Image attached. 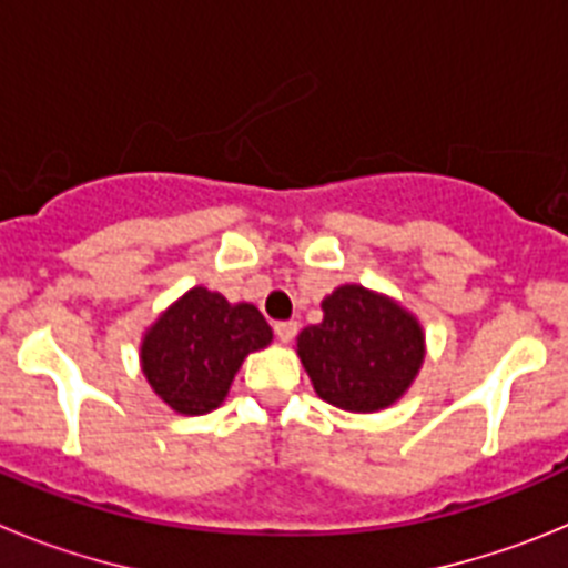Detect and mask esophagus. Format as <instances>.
Returning <instances> with one entry per match:
<instances>
[{"mask_svg": "<svg viewBox=\"0 0 568 568\" xmlns=\"http://www.w3.org/2000/svg\"><path fill=\"white\" fill-rule=\"evenodd\" d=\"M295 333H298V324H295V321H278V324H275V338H278L281 344L293 341Z\"/></svg>", "mask_w": 568, "mask_h": 568, "instance_id": "34e87169", "label": "esophagus"}]
</instances>
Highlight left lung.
<instances>
[{"label":"left lung","instance_id":"obj_1","mask_svg":"<svg viewBox=\"0 0 568 568\" xmlns=\"http://www.w3.org/2000/svg\"><path fill=\"white\" fill-rule=\"evenodd\" d=\"M324 321L298 335V355L315 393L349 413H375L404 395L424 361L418 321L358 284L321 304Z\"/></svg>","mask_w":568,"mask_h":568}]
</instances>
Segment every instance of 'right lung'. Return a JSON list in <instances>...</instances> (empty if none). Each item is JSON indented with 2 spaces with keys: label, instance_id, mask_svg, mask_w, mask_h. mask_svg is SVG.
Returning <instances> with one entry per match:
<instances>
[{
  "label": "right lung",
  "instance_id": "obj_1",
  "mask_svg": "<svg viewBox=\"0 0 568 568\" xmlns=\"http://www.w3.org/2000/svg\"><path fill=\"white\" fill-rule=\"evenodd\" d=\"M270 341L273 329L253 304L195 287L144 335L142 366L175 413L204 415L222 404L241 361Z\"/></svg>",
  "mask_w": 568,
  "mask_h": 568
}]
</instances>
